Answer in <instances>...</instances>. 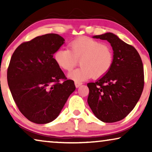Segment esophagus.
I'll return each mask as SVG.
<instances>
[{
	"instance_id": "esophagus-1",
	"label": "esophagus",
	"mask_w": 152,
	"mask_h": 152,
	"mask_svg": "<svg viewBox=\"0 0 152 152\" xmlns=\"http://www.w3.org/2000/svg\"><path fill=\"white\" fill-rule=\"evenodd\" d=\"M82 84V82H75V85L76 88H78V87H80Z\"/></svg>"
}]
</instances>
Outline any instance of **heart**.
Here are the masks:
<instances>
[{"label": "heart", "instance_id": "obj_1", "mask_svg": "<svg viewBox=\"0 0 152 152\" xmlns=\"http://www.w3.org/2000/svg\"><path fill=\"white\" fill-rule=\"evenodd\" d=\"M69 50L60 48L54 58L57 65L65 70H70L80 60L81 67L72 70L68 77L80 82L93 78L101 77L111 69L113 63V52L109 45L88 37H78L68 44Z\"/></svg>", "mask_w": 152, "mask_h": 152}]
</instances>
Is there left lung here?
<instances>
[{"instance_id": "obj_1", "label": "left lung", "mask_w": 152, "mask_h": 152, "mask_svg": "<svg viewBox=\"0 0 152 152\" xmlns=\"http://www.w3.org/2000/svg\"><path fill=\"white\" fill-rule=\"evenodd\" d=\"M93 38L107 40L113 50L111 69L95 82L87 84L88 104L101 121L111 123L124 119L140 99L144 87V70L136 48L115 34L107 32Z\"/></svg>"}]
</instances>
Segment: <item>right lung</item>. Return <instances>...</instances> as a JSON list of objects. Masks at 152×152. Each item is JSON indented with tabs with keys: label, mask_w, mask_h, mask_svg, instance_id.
Masks as SVG:
<instances>
[{
	"label": "right lung",
	"mask_w": 152,
	"mask_h": 152,
	"mask_svg": "<svg viewBox=\"0 0 152 152\" xmlns=\"http://www.w3.org/2000/svg\"><path fill=\"white\" fill-rule=\"evenodd\" d=\"M64 41L57 34L37 37L21 43L11 57L10 90L20 113L36 124L56 119L75 90L73 81L66 78L53 58Z\"/></svg>",
	"instance_id": "add662e5"
}]
</instances>
